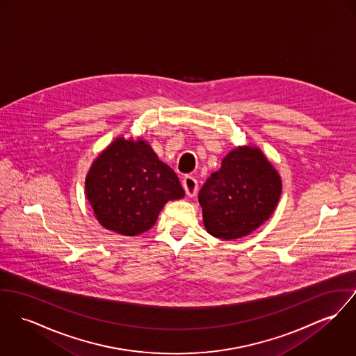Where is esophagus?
Returning a JSON list of instances; mask_svg holds the SVG:
<instances>
[{"label": "esophagus", "mask_w": 356, "mask_h": 356, "mask_svg": "<svg viewBox=\"0 0 356 356\" xmlns=\"http://www.w3.org/2000/svg\"><path fill=\"white\" fill-rule=\"evenodd\" d=\"M183 187H184V190H186V193H187L190 197H192V196L196 195V191H197V181H196V179L192 177V176H186V177L183 179Z\"/></svg>", "instance_id": "34e87169"}]
</instances>
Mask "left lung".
I'll return each mask as SVG.
<instances>
[{
  "mask_svg": "<svg viewBox=\"0 0 356 356\" xmlns=\"http://www.w3.org/2000/svg\"><path fill=\"white\" fill-rule=\"evenodd\" d=\"M282 179L257 146H238L199 192L206 230L226 241L243 238L273 216Z\"/></svg>",
  "mask_w": 356,
  "mask_h": 356,
  "instance_id": "left-lung-1",
  "label": "left lung"
}]
</instances>
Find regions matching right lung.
I'll use <instances>...</instances> for the list:
<instances>
[{
  "instance_id": "1",
  "label": "right lung",
  "mask_w": 356,
  "mask_h": 356,
  "mask_svg": "<svg viewBox=\"0 0 356 356\" xmlns=\"http://www.w3.org/2000/svg\"><path fill=\"white\" fill-rule=\"evenodd\" d=\"M85 197L104 229L134 237L156 223L166 202L184 197V190L147 140L118 137L90 165Z\"/></svg>"
}]
</instances>
